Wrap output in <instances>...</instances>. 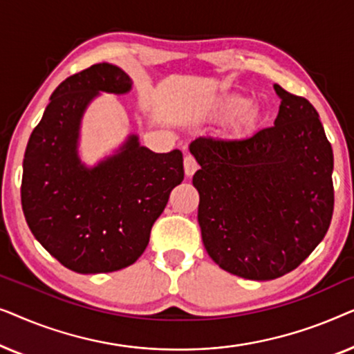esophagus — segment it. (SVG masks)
Masks as SVG:
<instances>
[{"label":"esophagus","instance_id":"esophagus-1","mask_svg":"<svg viewBox=\"0 0 354 354\" xmlns=\"http://www.w3.org/2000/svg\"><path fill=\"white\" fill-rule=\"evenodd\" d=\"M183 169H185V176L192 177L193 174L198 171V162L195 161V158L190 156V154H187L185 159H183Z\"/></svg>","mask_w":354,"mask_h":354}]
</instances>
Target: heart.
Listing matches in <instances>:
<instances>
[{"instance_id": "1", "label": "heart", "mask_w": 354, "mask_h": 354, "mask_svg": "<svg viewBox=\"0 0 354 354\" xmlns=\"http://www.w3.org/2000/svg\"><path fill=\"white\" fill-rule=\"evenodd\" d=\"M214 114L219 119L239 118L241 127H251L258 120V111L250 106V100L241 95H227L214 104Z\"/></svg>"}]
</instances>
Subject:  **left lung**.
I'll return each mask as SVG.
<instances>
[{
  "instance_id": "8db88e82",
  "label": "left lung",
  "mask_w": 354,
  "mask_h": 354,
  "mask_svg": "<svg viewBox=\"0 0 354 354\" xmlns=\"http://www.w3.org/2000/svg\"><path fill=\"white\" fill-rule=\"evenodd\" d=\"M277 119L248 138L200 137L198 222L211 259L227 272L272 280L297 269L326 236L333 212V153L306 98L275 84Z\"/></svg>"
}]
</instances>
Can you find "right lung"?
Masks as SVG:
<instances>
[{
	"instance_id": "obj_1",
	"label": "right lung",
	"mask_w": 354,
	"mask_h": 354,
	"mask_svg": "<svg viewBox=\"0 0 354 354\" xmlns=\"http://www.w3.org/2000/svg\"><path fill=\"white\" fill-rule=\"evenodd\" d=\"M132 84L109 62L67 77L28 138L24 216L43 248L74 272H114L133 264L148 246L172 188L183 180L178 149L153 153L135 133L93 167L82 162L79 140L86 108L101 91L125 95Z\"/></svg>"
}]
</instances>
